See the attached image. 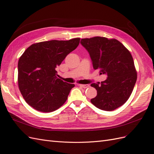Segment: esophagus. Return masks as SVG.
<instances>
[{"instance_id":"obj_1","label":"esophagus","mask_w":154,"mask_h":154,"mask_svg":"<svg viewBox=\"0 0 154 154\" xmlns=\"http://www.w3.org/2000/svg\"><path fill=\"white\" fill-rule=\"evenodd\" d=\"M80 85L81 87H82L83 88H88V87H89V85H83V84H80V85Z\"/></svg>"}]
</instances>
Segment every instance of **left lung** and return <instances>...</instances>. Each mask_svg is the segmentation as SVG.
<instances>
[{"instance_id": "8db88e82", "label": "left lung", "mask_w": 154, "mask_h": 154, "mask_svg": "<svg viewBox=\"0 0 154 154\" xmlns=\"http://www.w3.org/2000/svg\"><path fill=\"white\" fill-rule=\"evenodd\" d=\"M80 44L89 53L94 69L107 75L100 85H91L97 91V96L91 100V103L105 111L123 105L131 95L137 80L130 51L118 40L105 37L83 38Z\"/></svg>"}]
</instances>
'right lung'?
<instances>
[{"label": "right lung", "mask_w": 154, "mask_h": 154, "mask_svg": "<svg viewBox=\"0 0 154 154\" xmlns=\"http://www.w3.org/2000/svg\"><path fill=\"white\" fill-rule=\"evenodd\" d=\"M80 38L32 44L19 58L18 83L26 103L35 110L51 112L66 101L74 84L58 78L56 68L75 49Z\"/></svg>", "instance_id": "right-lung-1"}]
</instances>
